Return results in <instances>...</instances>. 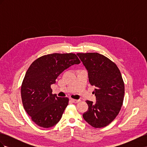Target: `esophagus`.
<instances>
[{"instance_id": "1", "label": "esophagus", "mask_w": 147, "mask_h": 147, "mask_svg": "<svg viewBox=\"0 0 147 147\" xmlns=\"http://www.w3.org/2000/svg\"><path fill=\"white\" fill-rule=\"evenodd\" d=\"M70 100H71V101H72V102H74V103H78V102H79L80 101V99H71Z\"/></svg>"}]
</instances>
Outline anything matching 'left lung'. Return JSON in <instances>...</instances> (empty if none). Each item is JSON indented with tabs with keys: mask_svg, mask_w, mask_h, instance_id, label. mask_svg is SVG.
Here are the masks:
<instances>
[{
	"mask_svg": "<svg viewBox=\"0 0 147 147\" xmlns=\"http://www.w3.org/2000/svg\"><path fill=\"white\" fill-rule=\"evenodd\" d=\"M88 73L89 81L95 86L96 102L86 100L88 110L83 114L91 126L100 128L107 126L117 117L123 105L124 84L117 65L97 53H77Z\"/></svg>",
	"mask_w": 147,
	"mask_h": 147,
	"instance_id": "8db88e82",
	"label": "left lung"
}]
</instances>
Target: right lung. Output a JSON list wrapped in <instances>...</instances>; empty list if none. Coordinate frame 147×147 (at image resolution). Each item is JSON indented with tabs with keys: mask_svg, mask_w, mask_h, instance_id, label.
<instances>
[{
	"mask_svg": "<svg viewBox=\"0 0 147 147\" xmlns=\"http://www.w3.org/2000/svg\"><path fill=\"white\" fill-rule=\"evenodd\" d=\"M80 63L75 54L53 53L31 64L22 83L21 94L24 110L37 125L48 128L59 121L69 99L53 94L51 85L64 70Z\"/></svg>",
	"mask_w": 147,
	"mask_h": 147,
	"instance_id": "add662e5",
	"label": "right lung"
}]
</instances>
